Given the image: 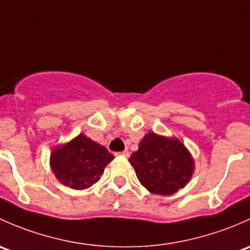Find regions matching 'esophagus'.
Returning a JSON list of instances; mask_svg holds the SVG:
<instances>
[{"label":"esophagus","instance_id":"34e87169","mask_svg":"<svg viewBox=\"0 0 250 250\" xmlns=\"http://www.w3.org/2000/svg\"><path fill=\"white\" fill-rule=\"evenodd\" d=\"M117 155H123V156H125V158H128V156H130V153H128L127 150H124V151H122V153H117Z\"/></svg>","mask_w":250,"mask_h":250}]
</instances>
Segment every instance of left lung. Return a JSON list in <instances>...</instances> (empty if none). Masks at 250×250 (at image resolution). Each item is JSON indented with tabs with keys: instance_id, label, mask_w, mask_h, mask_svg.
<instances>
[{
	"instance_id": "obj_1",
	"label": "left lung",
	"mask_w": 250,
	"mask_h": 250,
	"mask_svg": "<svg viewBox=\"0 0 250 250\" xmlns=\"http://www.w3.org/2000/svg\"><path fill=\"white\" fill-rule=\"evenodd\" d=\"M128 161L141 184L153 194L164 196L183 189L195 168L191 154L181 141L154 132L144 136Z\"/></svg>"
}]
</instances>
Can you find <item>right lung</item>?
Segmentation results:
<instances>
[{"label":"right lung","mask_w":250,"mask_h":250,"mask_svg":"<svg viewBox=\"0 0 250 250\" xmlns=\"http://www.w3.org/2000/svg\"><path fill=\"white\" fill-rule=\"evenodd\" d=\"M114 159L106 146L85 135H78L50 154V167L59 182L72 189H87L100 179L104 167Z\"/></svg>","instance_id":"right-lung-1"}]
</instances>
